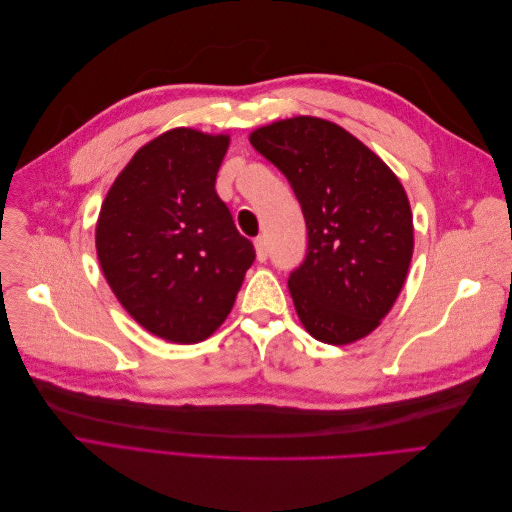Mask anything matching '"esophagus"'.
Returning a JSON list of instances; mask_svg holds the SVG:
<instances>
[{
    "label": "esophagus",
    "instance_id": "1",
    "mask_svg": "<svg viewBox=\"0 0 512 512\" xmlns=\"http://www.w3.org/2000/svg\"><path fill=\"white\" fill-rule=\"evenodd\" d=\"M254 247H256V258L260 262L267 260V239L265 237H256L254 239Z\"/></svg>",
    "mask_w": 512,
    "mask_h": 512
}]
</instances>
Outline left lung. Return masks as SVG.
I'll return each instance as SVG.
<instances>
[{
	"instance_id": "left-lung-1",
	"label": "left lung",
	"mask_w": 512,
	"mask_h": 512,
	"mask_svg": "<svg viewBox=\"0 0 512 512\" xmlns=\"http://www.w3.org/2000/svg\"><path fill=\"white\" fill-rule=\"evenodd\" d=\"M303 209L307 256L288 277L305 331L322 344L367 337L391 312L414 250L410 200L393 170L333 121L299 115L250 134Z\"/></svg>"
}]
</instances>
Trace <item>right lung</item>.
<instances>
[{
    "label": "right lung",
    "mask_w": 512,
    "mask_h": 512,
    "mask_svg": "<svg viewBox=\"0 0 512 512\" xmlns=\"http://www.w3.org/2000/svg\"><path fill=\"white\" fill-rule=\"evenodd\" d=\"M228 134L173 128L138 149L96 224L102 273L151 335L198 344L235 305L254 245L239 235L215 177Z\"/></svg>",
    "instance_id": "obj_1"
}]
</instances>
